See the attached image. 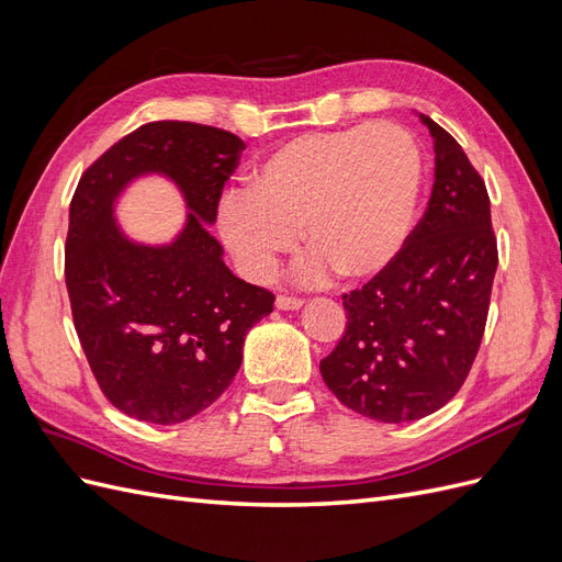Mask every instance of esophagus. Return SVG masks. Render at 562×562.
Segmentation results:
<instances>
[{
	"mask_svg": "<svg viewBox=\"0 0 562 562\" xmlns=\"http://www.w3.org/2000/svg\"><path fill=\"white\" fill-rule=\"evenodd\" d=\"M302 304H304V300H300V297H285V295L277 297V310H281V312H295L302 307Z\"/></svg>",
	"mask_w": 562,
	"mask_h": 562,
	"instance_id": "esophagus-1",
	"label": "esophagus"
}]
</instances>
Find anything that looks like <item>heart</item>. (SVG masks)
Wrapping results in <instances>:
<instances>
[{"label":"heart","mask_w":562,"mask_h":562,"mask_svg":"<svg viewBox=\"0 0 562 562\" xmlns=\"http://www.w3.org/2000/svg\"><path fill=\"white\" fill-rule=\"evenodd\" d=\"M422 159L411 133L375 124L295 135L217 206V234L244 277L267 281L297 244L304 283L333 271L361 281L398 258L411 236Z\"/></svg>","instance_id":"1"}]
</instances>
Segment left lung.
I'll return each mask as SVG.
<instances>
[{
	"instance_id": "left-lung-1",
	"label": "left lung",
	"mask_w": 562,
	"mask_h": 562,
	"mask_svg": "<svg viewBox=\"0 0 562 562\" xmlns=\"http://www.w3.org/2000/svg\"><path fill=\"white\" fill-rule=\"evenodd\" d=\"M417 116L436 155L427 213L398 258L342 297L345 335L321 361L339 403L389 424L436 413L464 384L497 271L485 182L446 128Z\"/></svg>"
}]
</instances>
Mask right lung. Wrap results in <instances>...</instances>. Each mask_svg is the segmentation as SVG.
Segmentation results:
<instances>
[{
  "mask_svg": "<svg viewBox=\"0 0 562 562\" xmlns=\"http://www.w3.org/2000/svg\"><path fill=\"white\" fill-rule=\"evenodd\" d=\"M241 149L223 128L151 122L77 184L65 244L75 328L103 394L135 419L180 424L206 411L239 372L248 330L274 312V295L234 277L209 232ZM143 177L171 181L188 211L164 245L117 225V201Z\"/></svg>",
  "mask_w": 562,
  "mask_h": 562,
  "instance_id": "add662e5",
  "label": "right lung"
}]
</instances>
